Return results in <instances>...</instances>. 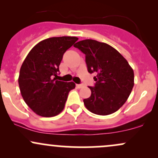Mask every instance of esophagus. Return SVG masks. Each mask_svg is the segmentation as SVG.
I'll list each match as a JSON object with an SVG mask.
<instances>
[{
	"label": "esophagus",
	"instance_id": "obj_1",
	"mask_svg": "<svg viewBox=\"0 0 158 158\" xmlns=\"http://www.w3.org/2000/svg\"><path fill=\"white\" fill-rule=\"evenodd\" d=\"M76 88H81L83 87V85H82V84H76Z\"/></svg>",
	"mask_w": 158,
	"mask_h": 158
}]
</instances>
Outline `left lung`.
Wrapping results in <instances>:
<instances>
[{"label":"left lung","mask_w":158,"mask_h":158,"mask_svg":"<svg viewBox=\"0 0 158 158\" xmlns=\"http://www.w3.org/2000/svg\"><path fill=\"white\" fill-rule=\"evenodd\" d=\"M85 55L90 73L96 72V83L90 98L83 102L90 112L100 115L114 113L127 101L134 85V73L127 60L115 48L94 40L73 45Z\"/></svg>","instance_id":"1"}]
</instances>
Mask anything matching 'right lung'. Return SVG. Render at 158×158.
Listing matches in <instances>:
<instances>
[{
    "label": "right lung",
    "mask_w": 158,
    "mask_h": 158,
    "mask_svg": "<svg viewBox=\"0 0 158 158\" xmlns=\"http://www.w3.org/2000/svg\"><path fill=\"white\" fill-rule=\"evenodd\" d=\"M78 40L76 37H51L37 43L21 67L19 85L26 104L43 117H53L64 110L75 83L56 80L63 55Z\"/></svg>",
    "instance_id": "add662e5"
}]
</instances>
